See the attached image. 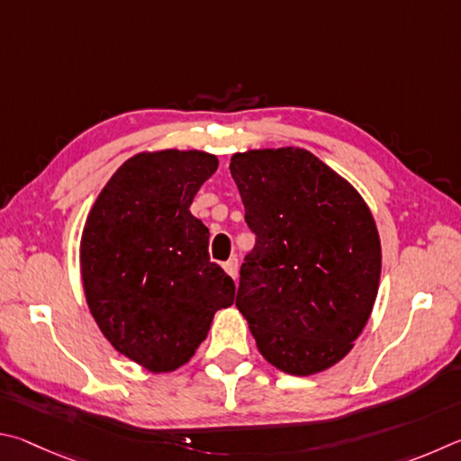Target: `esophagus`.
I'll return each mask as SVG.
<instances>
[{"mask_svg": "<svg viewBox=\"0 0 461 461\" xmlns=\"http://www.w3.org/2000/svg\"><path fill=\"white\" fill-rule=\"evenodd\" d=\"M224 271L229 273L232 279H237V273H239V259H237V257H230V259L224 263Z\"/></svg>", "mask_w": 461, "mask_h": 461, "instance_id": "obj_1", "label": "esophagus"}]
</instances>
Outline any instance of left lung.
I'll list each match as a JSON object with an SVG mask.
<instances>
[{
	"label": "left lung",
	"instance_id": "1",
	"mask_svg": "<svg viewBox=\"0 0 461 461\" xmlns=\"http://www.w3.org/2000/svg\"><path fill=\"white\" fill-rule=\"evenodd\" d=\"M230 174L255 232L237 308L263 358L310 376L352 350L381 281V239L352 184L302 148L249 149Z\"/></svg>",
	"mask_w": 461,
	"mask_h": 461
}]
</instances>
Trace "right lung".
Returning <instances> with one entry per match:
<instances>
[{
    "label": "right lung",
    "mask_w": 461,
    "mask_h": 461,
    "mask_svg": "<svg viewBox=\"0 0 461 461\" xmlns=\"http://www.w3.org/2000/svg\"><path fill=\"white\" fill-rule=\"evenodd\" d=\"M218 159L198 149L129 158L95 200L80 239L88 310L113 348L151 373L185 365L235 281L210 261V232L190 212Z\"/></svg>",
    "instance_id": "add662e5"
}]
</instances>
